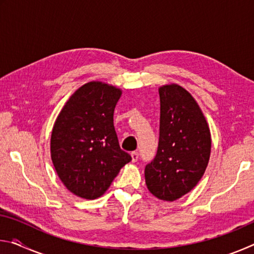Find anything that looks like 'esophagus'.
Here are the masks:
<instances>
[{
	"label": "esophagus",
	"instance_id": "obj_1",
	"mask_svg": "<svg viewBox=\"0 0 254 254\" xmlns=\"http://www.w3.org/2000/svg\"><path fill=\"white\" fill-rule=\"evenodd\" d=\"M131 157H132V161L133 162L137 161V159H139V152H136V151L131 152Z\"/></svg>",
	"mask_w": 254,
	"mask_h": 254
}]
</instances>
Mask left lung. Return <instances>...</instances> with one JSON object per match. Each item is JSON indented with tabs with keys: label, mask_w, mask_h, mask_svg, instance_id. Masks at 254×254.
Masks as SVG:
<instances>
[{
	"label": "left lung",
	"mask_w": 254,
	"mask_h": 254,
	"mask_svg": "<svg viewBox=\"0 0 254 254\" xmlns=\"http://www.w3.org/2000/svg\"><path fill=\"white\" fill-rule=\"evenodd\" d=\"M157 153L145 166V184L159 199L173 201L194 188L207 167L210 132L198 104L178 85L159 88Z\"/></svg>",
	"instance_id": "8db88e82"
}]
</instances>
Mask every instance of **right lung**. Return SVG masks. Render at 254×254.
<instances>
[{
  "instance_id": "add662e5",
  "label": "right lung",
  "mask_w": 254,
  "mask_h": 254,
  "mask_svg": "<svg viewBox=\"0 0 254 254\" xmlns=\"http://www.w3.org/2000/svg\"><path fill=\"white\" fill-rule=\"evenodd\" d=\"M122 92L91 81L72 94L51 133V159L60 180L86 199L102 196L131 156L120 147L113 123Z\"/></svg>"
}]
</instances>
